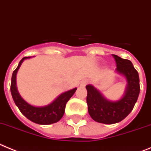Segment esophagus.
<instances>
[{
  "mask_svg": "<svg viewBox=\"0 0 151 151\" xmlns=\"http://www.w3.org/2000/svg\"><path fill=\"white\" fill-rule=\"evenodd\" d=\"M88 82H89V81H86V80H85V81H83L82 82H81V87H84V86H85L88 83Z\"/></svg>",
  "mask_w": 151,
  "mask_h": 151,
  "instance_id": "obj_1",
  "label": "esophagus"
}]
</instances>
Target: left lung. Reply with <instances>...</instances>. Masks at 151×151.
Segmentation results:
<instances>
[{
    "mask_svg": "<svg viewBox=\"0 0 151 151\" xmlns=\"http://www.w3.org/2000/svg\"><path fill=\"white\" fill-rule=\"evenodd\" d=\"M116 63V72L126 78L127 85L124 95L117 101H110L100 91L89 84L86 103L92 119L104 124H114L122 121L132 111L140 92L138 73L129 60L113 55Z\"/></svg>",
    "mask_w": 151,
    "mask_h": 151,
    "instance_id": "obj_1",
    "label": "left lung"
}]
</instances>
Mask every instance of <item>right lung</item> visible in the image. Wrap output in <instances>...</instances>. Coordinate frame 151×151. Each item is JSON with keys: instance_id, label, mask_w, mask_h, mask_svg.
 <instances>
[{"instance_id": "right-lung-1", "label": "right lung", "mask_w": 151, "mask_h": 151, "mask_svg": "<svg viewBox=\"0 0 151 151\" xmlns=\"http://www.w3.org/2000/svg\"><path fill=\"white\" fill-rule=\"evenodd\" d=\"M32 57H24L20 61L17 68L13 73L10 91H11L13 101L22 114L34 123L40 125H50L57 123L63 116L66 104L74 94V92L77 90V88H74L70 90L63 92L59 95L52 102L47 105L37 107V106L28 104L22 98V96L19 93L17 86H16V74L24 60L28 59Z\"/></svg>"}]
</instances>
